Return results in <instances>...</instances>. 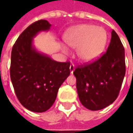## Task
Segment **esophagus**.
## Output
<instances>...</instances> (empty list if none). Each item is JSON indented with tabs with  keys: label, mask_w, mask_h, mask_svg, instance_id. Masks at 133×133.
I'll return each mask as SVG.
<instances>
[{
	"label": "esophagus",
	"mask_w": 133,
	"mask_h": 133,
	"mask_svg": "<svg viewBox=\"0 0 133 133\" xmlns=\"http://www.w3.org/2000/svg\"><path fill=\"white\" fill-rule=\"evenodd\" d=\"M74 70H75V66H74L73 64H71L70 65V74H72Z\"/></svg>",
	"instance_id": "34e87169"
}]
</instances>
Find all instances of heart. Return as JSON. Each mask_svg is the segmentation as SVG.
<instances>
[{
	"instance_id": "b5f03b06",
	"label": "heart",
	"mask_w": 133,
	"mask_h": 133,
	"mask_svg": "<svg viewBox=\"0 0 133 133\" xmlns=\"http://www.w3.org/2000/svg\"><path fill=\"white\" fill-rule=\"evenodd\" d=\"M65 43L71 48H77L78 59L83 63H90L100 56L105 50L108 33L103 27L92 24H81L70 28L65 35ZM64 52L69 50L62 45Z\"/></svg>"
}]
</instances>
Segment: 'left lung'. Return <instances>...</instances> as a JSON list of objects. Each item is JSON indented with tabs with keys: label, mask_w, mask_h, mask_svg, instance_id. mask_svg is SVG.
Here are the masks:
<instances>
[{
	"label": "left lung",
	"mask_w": 133,
	"mask_h": 133,
	"mask_svg": "<svg viewBox=\"0 0 133 133\" xmlns=\"http://www.w3.org/2000/svg\"><path fill=\"white\" fill-rule=\"evenodd\" d=\"M73 74L82 105L100 110L116 100L125 75V50L114 30L106 52L92 63L78 67Z\"/></svg>",
	"instance_id": "1"
}]
</instances>
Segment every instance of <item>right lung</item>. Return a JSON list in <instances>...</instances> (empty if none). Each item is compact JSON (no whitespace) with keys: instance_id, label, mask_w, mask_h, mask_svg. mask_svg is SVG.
<instances>
[{"instance_id":"obj_1","label":"right lung","mask_w":133,"mask_h":133,"mask_svg":"<svg viewBox=\"0 0 133 133\" xmlns=\"http://www.w3.org/2000/svg\"><path fill=\"white\" fill-rule=\"evenodd\" d=\"M51 24L40 20L20 35L11 52L10 79L17 98L30 111L43 112L53 105L59 88L70 75V63H61L38 51L33 38Z\"/></svg>"}]
</instances>
